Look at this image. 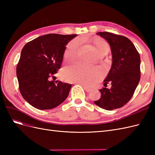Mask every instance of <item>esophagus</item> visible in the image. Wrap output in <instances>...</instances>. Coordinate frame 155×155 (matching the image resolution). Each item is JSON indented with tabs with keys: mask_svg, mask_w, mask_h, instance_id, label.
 <instances>
[{
	"mask_svg": "<svg viewBox=\"0 0 155 155\" xmlns=\"http://www.w3.org/2000/svg\"><path fill=\"white\" fill-rule=\"evenodd\" d=\"M81 85H82V84H81ZM82 86L83 87V88L85 89V91H86V92H90V91H92V88H89V87H87V86H85V85H82Z\"/></svg>",
	"mask_w": 155,
	"mask_h": 155,
	"instance_id": "obj_1",
	"label": "esophagus"
}]
</instances>
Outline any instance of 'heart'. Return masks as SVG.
Returning a JSON list of instances; mask_svg holds the SVG:
<instances>
[{
  "mask_svg": "<svg viewBox=\"0 0 155 155\" xmlns=\"http://www.w3.org/2000/svg\"><path fill=\"white\" fill-rule=\"evenodd\" d=\"M95 49L98 54L105 51H109V46L102 39H96L94 41ZM80 41L74 39L66 46L64 51V59L67 61H71L76 58ZM102 76V71L97 68L88 65L75 64L63 68L62 76L65 81L79 83L83 85H91L95 83Z\"/></svg>",
  "mask_w": 155,
  "mask_h": 155,
  "instance_id": "1",
  "label": "heart"
}]
</instances>
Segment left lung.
I'll list each match as a JSON object with an SVG mask.
<instances>
[{
    "instance_id": "8db88e82",
    "label": "left lung",
    "mask_w": 155,
    "mask_h": 155,
    "mask_svg": "<svg viewBox=\"0 0 155 155\" xmlns=\"http://www.w3.org/2000/svg\"><path fill=\"white\" fill-rule=\"evenodd\" d=\"M109 43L112 64L104 80L110 89H100L101 97L94 103L102 109L112 110L125 105L137 88L140 79V57L134 45L127 37L109 32L96 34Z\"/></svg>"
}]
</instances>
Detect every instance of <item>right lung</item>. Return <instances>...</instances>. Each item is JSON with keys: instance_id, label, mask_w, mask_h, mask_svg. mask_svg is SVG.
I'll list each match as a JSON object with an SVG mask.
<instances>
[{"instance_id": "obj_1", "label": "right lung", "mask_w": 155, "mask_h": 155, "mask_svg": "<svg viewBox=\"0 0 155 155\" xmlns=\"http://www.w3.org/2000/svg\"><path fill=\"white\" fill-rule=\"evenodd\" d=\"M77 36L55 34L40 36L23 47L17 77L23 98L39 110L51 109L67 99L72 85L50 81L61 68L66 45Z\"/></svg>"}]
</instances>
